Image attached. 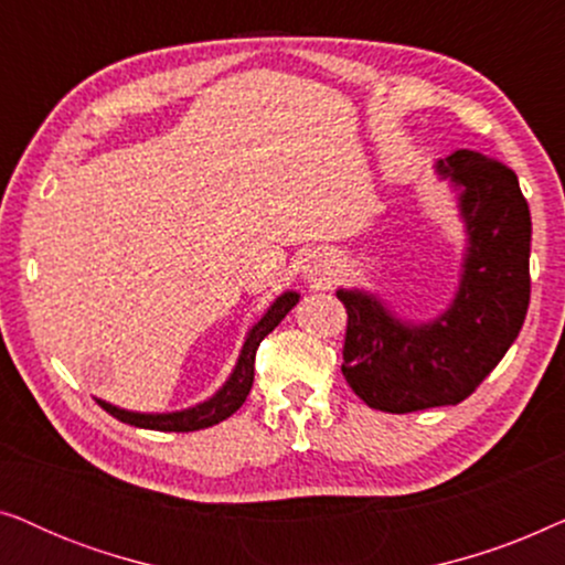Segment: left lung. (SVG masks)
Segmentation results:
<instances>
[{
  "mask_svg": "<svg viewBox=\"0 0 565 565\" xmlns=\"http://www.w3.org/2000/svg\"><path fill=\"white\" fill-rule=\"evenodd\" d=\"M439 174L460 184L470 246L458 298L424 327L375 298L339 290L347 311L342 375L370 408L412 414L466 401L520 334L530 306V205L504 161L455 151Z\"/></svg>",
  "mask_w": 565,
  "mask_h": 565,
  "instance_id": "obj_1",
  "label": "left lung"
}]
</instances>
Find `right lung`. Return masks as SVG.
<instances>
[{"label":"right lung","mask_w":565,"mask_h":565,"mask_svg":"<svg viewBox=\"0 0 565 565\" xmlns=\"http://www.w3.org/2000/svg\"><path fill=\"white\" fill-rule=\"evenodd\" d=\"M296 303H298L296 292H285V296L277 298L273 308H269V311L254 323L249 337H246V344L242 350V358H238L234 375H231L228 383L223 385L211 401H205V404L188 408V412H177V414H134V412H122V408L105 404V401H97V404L122 424H130V427H141V429H157V431H198L228 419L231 414L242 408L246 396H249L252 383H254V358H257L262 339H265L269 331L285 319V313H288Z\"/></svg>","instance_id":"1"}]
</instances>
